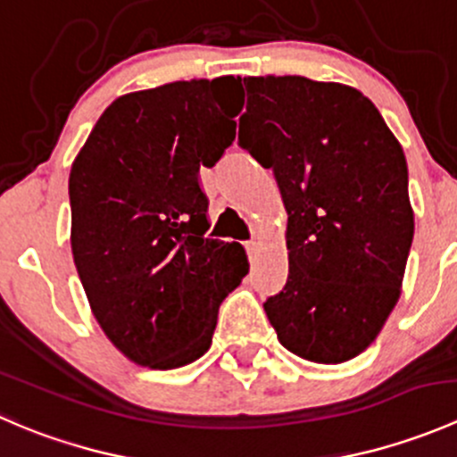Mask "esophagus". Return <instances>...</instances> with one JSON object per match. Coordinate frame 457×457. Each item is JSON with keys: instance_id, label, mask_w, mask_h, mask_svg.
Listing matches in <instances>:
<instances>
[{"instance_id": "1", "label": "esophagus", "mask_w": 457, "mask_h": 457, "mask_svg": "<svg viewBox=\"0 0 457 457\" xmlns=\"http://www.w3.org/2000/svg\"><path fill=\"white\" fill-rule=\"evenodd\" d=\"M245 250H247V256H250V261H254L256 254H258V243L256 241H245Z\"/></svg>"}]
</instances>
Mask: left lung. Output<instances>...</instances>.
I'll list each match as a JSON object with an SVG mask.
<instances>
[{
	"instance_id": "1",
	"label": "left lung",
	"mask_w": 457,
	"mask_h": 457,
	"mask_svg": "<svg viewBox=\"0 0 457 457\" xmlns=\"http://www.w3.org/2000/svg\"><path fill=\"white\" fill-rule=\"evenodd\" d=\"M238 145L271 168L287 210L289 276L262 307L280 345L352 361L395 307L413 241L407 159L356 87L247 77Z\"/></svg>"
}]
</instances>
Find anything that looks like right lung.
Instances as JSON below:
<instances>
[{"label":"right lung","instance_id":"1","mask_svg":"<svg viewBox=\"0 0 457 457\" xmlns=\"http://www.w3.org/2000/svg\"><path fill=\"white\" fill-rule=\"evenodd\" d=\"M241 77L119 96L68 181L71 245L92 314L137 365L177 370L210 349L223 298L247 274L238 243L205 238L201 165L237 137Z\"/></svg>","mask_w":457,"mask_h":457}]
</instances>
